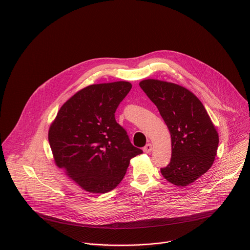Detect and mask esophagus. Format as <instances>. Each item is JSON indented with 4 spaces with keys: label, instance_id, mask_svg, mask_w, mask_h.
<instances>
[{
    "label": "esophagus",
    "instance_id": "1",
    "mask_svg": "<svg viewBox=\"0 0 250 250\" xmlns=\"http://www.w3.org/2000/svg\"><path fill=\"white\" fill-rule=\"evenodd\" d=\"M144 151H145L146 153H150V152L152 151V146H151V144H147V145L144 147Z\"/></svg>",
    "mask_w": 250,
    "mask_h": 250
}]
</instances>
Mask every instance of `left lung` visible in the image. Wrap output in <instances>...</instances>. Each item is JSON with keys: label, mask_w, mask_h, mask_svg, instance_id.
<instances>
[{"label": "left lung", "mask_w": 250, "mask_h": 250, "mask_svg": "<svg viewBox=\"0 0 250 250\" xmlns=\"http://www.w3.org/2000/svg\"><path fill=\"white\" fill-rule=\"evenodd\" d=\"M140 88L154 103L170 134V163L161 168L165 179L185 187L204 175L217 155L219 134L202 102L188 89L156 79L142 80Z\"/></svg>", "instance_id": "left-lung-1"}]
</instances>
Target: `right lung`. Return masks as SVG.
<instances>
[{
	"label": "right lung",
	"mask_w": 250,
	"mask_h": 250,
	"mask_svg": "<svg viewBox=\"0 0 250 250\" xmlns=\"http://www.w3.org/2000/svg\"><path fill=\"white\" fill-rule=\"evenodd\" d=\"M130 89L126 81L90 85L66 101L50 125L48 141L55 164L89 193L115 189L130 159L142 153L115 119Z\"/></svg>",
	"instance_id": "1"
}]
</instances>
